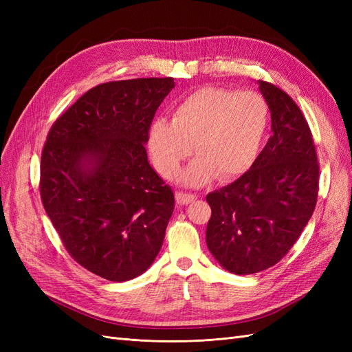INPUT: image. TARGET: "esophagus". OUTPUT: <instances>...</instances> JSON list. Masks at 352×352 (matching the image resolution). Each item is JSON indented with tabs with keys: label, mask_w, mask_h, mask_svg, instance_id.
<instances>
[{
	"label": "esophagus",
	"mask_w": 352,
	"mask_h": 352,
	"mask_svg": "<svg viewBox=\"0 0 352 352\" xmlns=\"http://www.w3.org/2000/svg\"><path fill=\"white\" fill-rule=\"evenodd\" d=\"M197 199V195L194 194H188V192H176V202L179 206H188L190 202H194Z\"/></svg>",
	"instance_id": "34e87169"
}]
</instances>
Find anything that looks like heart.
<instances>
[{
    "label": "heart",
    "instance_id": "obj_1",
    "mask_svg": "<svg viewBox=\"0 0 352 352\" xmlns=\"http://www.w3.org/2000/svg\"><path fill=\"white\" fill-rule=\"evenodd\" d=\"M270 120L267 101L252 91L207 87L180 100L172 120L158 117L150 126L148 146L158 173L173 177L194 150L195 162L180 180L199 186L216 175L230 180L255 163Z\"/></svg>",
    "mask_w": 352,
    "mask_h": 352
}]
</instances>
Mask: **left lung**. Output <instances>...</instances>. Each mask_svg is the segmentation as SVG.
I'll use <instances>...</instances> for the list:
<instances>
[{"label":"left lung","mask_w":352,"mask_h":352,"mask_svg":"<svg viewBox=\"0 0 352 352\" xmlns=\"http://www.w3.org/2000/svg\"><path fill=\"white\" fill-rule=\"evenodd\" d=\"M272 136L247 173L207 195L206 241L230 273L252 274L279 263L313 216L318 162L305 117L285 91L260 80Z\"/></svg>","instance_id":"1"}]
</instances>
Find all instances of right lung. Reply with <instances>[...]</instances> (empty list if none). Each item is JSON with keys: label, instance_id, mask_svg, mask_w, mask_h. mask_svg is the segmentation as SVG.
<instances>
[{"label": "right lung", "instance_id": "right-lung-1", "mask_svg": "<svg viewBox=\"0 0 352 352\" xmlns=\"http://www.w3.org/2000/svg\"><path fill=\"white\" fill-rule=\"evenodd\" d=\"M173 78L101 83L51 126L41 155V199L70 257L111 282L144 273L162 248L173 190L145 144Z\"/></svg>", "mask_w": 352, "mask_h": 352}]
</instances>
